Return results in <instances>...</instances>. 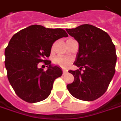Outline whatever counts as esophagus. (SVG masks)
Instances as JSON below:
<instances>
[{"label":"esophagus","instance_id":"34e87169","mask_svg":"<svg viewBox=\"0 0 121 121\" xmlns=\"http://www.w3.org/2000/svg\"><path fill=\"white\" fill-rule=\"evenodd\" d=\"M62 72H63V75H65L66 73H67L68 71H67L66 70H65V69H63V70H62Z\"/></svg>","mask_w":121,"mask_h":121}]
</instances>
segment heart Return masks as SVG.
<instances>
[{"label":"heart","instance_id":"1","mask_svg":"<svg viewBox=\"0 0 121 121\" xmlns=\"http://www.w3.org/2000/svg\"><path fill=\"white\" fill-rule=\"evenodd\" d=\"M71 60L67 57H61V56H57L54 57L53 62L54 64L60 66L61 68H66L69 66Z\"/></svg>","mask_w":121,"mask_h":121}]
</instances>
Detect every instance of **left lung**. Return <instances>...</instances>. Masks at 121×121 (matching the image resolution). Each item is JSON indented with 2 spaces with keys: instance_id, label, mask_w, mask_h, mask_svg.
<instances>
[{
  "instance_id": "8db88e82",
  "label": "left lung",
  "mask_w": 121,
  "mask_h": 121,
  "mask_svg": "<svg viewBox=\"0 0 121 121\" xmlns=\"http://www.w3.org/2000/svg\"><path fill=\"white\" fill-rule=\"evenodd\" d=\"M66 31L79 44L74 62L79 69L69 71L74 81L67 85V89L78 99L94 101L105 93L115 73V45L107 32L92 25L83 24Z\"/></svg>"
}]
</instances>
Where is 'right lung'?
Here are the masks:
<instances>
[{
    "mask_svg": "<svg viewBox=\"0 0 121 121\" xmlns=\"http://www.w3.org/2000/svg\"><path fill=\"white\" fill-rule=\"evenodd\" d=\"M61 29H48L31 25L15 34L5 48V65L8 78L17 95L24 101L35 103L50 94L54 81L62 75L60 68L48 60L55 41L67 37ZM48 66L39 69L38 63Z\"/></svg>",
    "mask_w": 121,
    "mask_h": 121,
    "instance_id": "right-lung-1",
    "label": "right lung"
}]
</instances>
